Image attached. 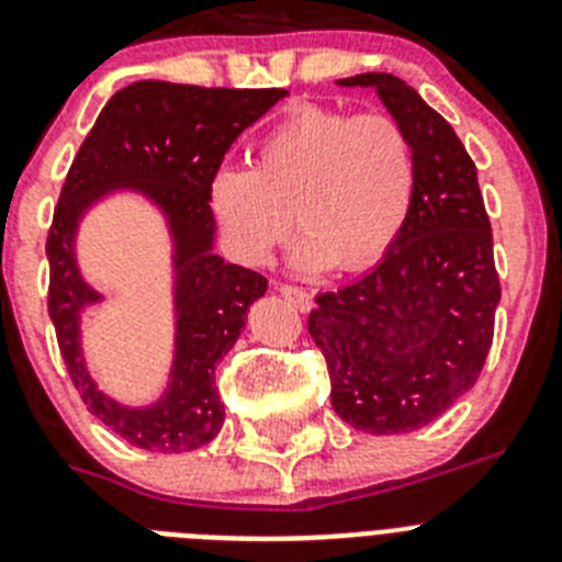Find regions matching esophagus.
Returning a JSON list of instances; mask_svg holds the SVG:
<instances>
[{"label":"esophagus","instance_id":"obj_1","mask_svg":"<svg viewBox=\"0 0 562 562\" xmlns=\"http://www.w3.org/2000/svg\"><path fill=\"white\" fill-rule=\"evenodd\" d=\"M278 292L286 297V301L292 303L295 308H301V312H306L308 306H312V295H308L303 286H292V284H281L278 286Z\"/></svg>","mask_w":562,"mask_h":562}]
</instances>
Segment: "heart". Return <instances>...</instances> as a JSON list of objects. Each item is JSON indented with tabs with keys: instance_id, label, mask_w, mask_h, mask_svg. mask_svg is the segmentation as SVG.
<instances>
[{
	"instance_id": "heart-1",
	"label": "heart",
	"mask_w": 562,
	"mask_h": 562,
	"mask_svg": "<svg viewBox=\"0 0 562 562\" xmlns=\"http://www.w3.org/2000/svg\"><path fill=\"white\" fill-rule=\"evenodd\" d=\"M415 153L384 113L301 105L256 147V167H220L209 203L234 254L265 265L295 228L303 270L357 272L382 259L415 200Z\"/></svg>"
}]
</instances>
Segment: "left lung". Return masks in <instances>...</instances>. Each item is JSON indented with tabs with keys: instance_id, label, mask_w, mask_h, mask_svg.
Here are the masks:
<instances>
[{
	"instance_id": "obj_1",
	"label": "left lung",
	"mask_w": 562,
	"mask_h": 562,
	"mask_svg": "<svg viewBox=\"0 0 562 562\" xmlns=\"http://www.w3.org/2000/svg\"><path fill=\"white\" fill-rule=\"evenodd\" d=\"M415 153V200L384 259L353 284L321 292L308 334L331 379V406L370 435L440 418L476 384L502 297L476 164L454 127L395 75L368 71Z\"/></svg>"
}]
</instances>
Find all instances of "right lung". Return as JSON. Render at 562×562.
Segmentation results:
<instances>
[{
    "label": "right lung",
    "instance_id": "add662e5",
    "mask_svg": "<svg viewBox=\"0 0 562 562\" xmlns=\"http://www.w3.org/2000/svg\"><path fill=\"white\" fill-rule=\"evenodd\" d=\"M281 97H286L284 89L131 82L105 102L66 175L46 234V308L80 398L91 415L138 449L192 451L214 440L223 426L225 409L214 387V370L245 328L247 306L265 295L267 278L211 254L209 183L236 136ZM113 186L138 188L156 199L168 211L176 236L179 351L168 395L147 411H127L102 396L76 342V315L99 296L81 284L70 239L81 211Z\"/></svg>",
    "mask_w": 562,
    "mask_h": 562
}]
</instances>
